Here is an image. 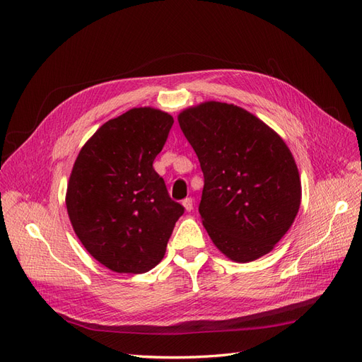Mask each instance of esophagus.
Masks as SVG:
<instances>
[{
    "mask_svg": "<svg viewBox=\"0 0 362 362\" xmlns=\"http://www.w3.org/2000/svg\"><path fill=\"white\" fill-rule=\"evenodd\" d=\"M182 205L185 208V211H192L193 210V199L192 198H185L182 201Z\"/></svg>",
    "mask_w": 362,
    "mask_h": 362,
    "instance_id": "34e87169",
    "label": "esophagus"
}]
</instances>
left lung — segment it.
Masks as SVG:
<instances>
[{
	"instance_id": "8db88e82",
	"label": "left lung",
	"mask_w": 362,
	"mask_h": 362,
	"mask_svg": "<svg viewBox=\"0 0 362 362\" xmlns=\"http://www.w3.org/2000/svg\"><path fill=\"white\" fill-rule=\"evenodd\" d=\"M185 139L199 158V214L208 235L229 259L269 254L299 211L298 166L284 140L234 104L208 101L180 113Z\"/></svg>"
}]
</instances>
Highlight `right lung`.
Instances as JSON below:
<instances>
[{
    "label": "right lung",
    "instance_id": "obj_1",
    "mask_svg": "<svg viewBox=\"0 0 362 362\" xmlns=\"http://www.w3.org/2000/svg\"><path fill=\"white\" fill-rule=\"evenodd\" d=\"M172 125L169 113L131 108L98 129L75 160L66 192L72 228L86 250L113 272L154 269L184 214L152 168Z\"/></svg>",
    "mask_w": 362,
    "mask_h": 362
}]
</instances>
